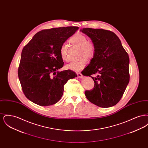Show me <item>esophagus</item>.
I'll return each instance as SVG.
<instances>
[{
	"instance_id": "34e87169",
	"label": "esophagus",
	"mask_w": 148,
	"mask_h": 148,
	"mask_svg": "<svg viewBox=\"0 0 148 148\" xmlns=\"http://www.w3.org/2000/svg\"><path fill=\"white\" fill-rule=\"evenodd\" d=\"M77 77L79 78H82L83 77V75L81 73H77Z\"/></svg>"
}]
</instances>
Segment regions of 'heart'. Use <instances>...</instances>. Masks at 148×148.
Masks as SVG:
<instances>
[{
  "label": "heart",
  "instance_id": "obj_1",
  "mask_svg": "<svg viewBox=\"0 0 148 148\" xmlns=\"http://www.w3.org/2000/svg\"><path fill=\"white\" fill-rule=\"evenodd\" d=\"M70 42L80 48V56H85L87 58H91L94 56L95 53L94 44L88 41L85 35L81 34H77L72 36L70 39ZM60 54L62 59L65 62L69 61L68 48L66 44H63L60 49ZM86 63V60L84 57H82L77 61L71 62L66 65V68L72 71H80L82 69Z\"/></svg>",
  "mask_w": 148,
  "mask_h": 148
}]
</instances>
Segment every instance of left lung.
I'll return each mask as SVG.
<instances>
[{
	"label": "left lung",
	"instance_id": "obj_1",
	"mask_svg": "<svg viewBox=\"0 0 148 148\" xmlns=\"http://www.w3.org/2000/svg\"><path fill=\"white\" fill-rule=\"evenodd\" d=\"M95 46V53L82 73L93 79L94 88L85 95L92 104L101 108L116 105L121 98L129 83V58L114 33L102 29L83 28ZM98 73L96 77L91 75Z\"/></svg>",
	"mask_w": 148,
	"mask_h": 148
}]
</instances>
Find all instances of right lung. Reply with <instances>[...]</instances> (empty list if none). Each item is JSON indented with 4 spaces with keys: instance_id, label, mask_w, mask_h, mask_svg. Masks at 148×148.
<instances>
[{
    "instance_id": "1",
    "label": "right lung",
    "mask_w": 148,
    "mask_h": 148,
    "mask_svg": "<svg viewBox=\"0 0 148 148\" xmlns=\"http://www.w3.org/2000/svg\"><path fill=\"white\" fill-rule=\"evenodd\" d=\"M78 29L67 27L42 30L23 48L18 77L23 92L31 101L43 106L56 104L63 95L64 85L77 77L71 70H58L64 65L60 47Z\"/></svg>"
}]
</instances>
